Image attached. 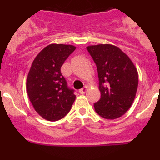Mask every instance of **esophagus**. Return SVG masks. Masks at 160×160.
<instances>
[{"instance_id":"1","label":"esophagus","mask_w":160,"mask_h":160,"mask_svg":"<svg viewBox=\"0 0 160 160\" xmlns=\"http://www.w3.org/2000/svg\"><path fill=\"white\" fill-rule=\"evenodd\" d=\"M87 91V87H84L83 88H82L81 90H79V93H80V94H85Z\"/></svg>"}]
</instances>
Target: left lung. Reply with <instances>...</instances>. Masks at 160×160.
Wrapping results in <instances>:
<instances>
[{
    "instance_id": "1",
    "label": "left lung",
    "mask_w": 160,
    "mask_h": 160,
    "mask_svg": "<svg viewBox=\"0 0 160 160\" xmlns=\"http://www.w3.org/2000/svg\"><path fill=\"white\" fill-rule=\"evenodd\" d=\"M87 50L97 66L101 98L94 103L98 114L115 119L129 110L135 100L138 75L132 61L111 44L89 46Z\"/></svg>"
}]
</instances>
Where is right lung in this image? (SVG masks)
<instances>
[{
    "label": "right lung",
    "instance_id": "right-lung-1",
    "mask_svg": "<svg viewBox=\"0 0 160 160\" xmlns=\"http://www.w3.org/2000/svg\"><path fill=\"white\" fill-rule=\"evenodd\" d=\"M75 46L50 44L38 53L27 76L26 90L32 107L48 121L62 118L71 109L76 96L67 87L61 67Z\"/></svg>",
    "mask_w": 160,
    "mask_h": 160
}]
</instances>
